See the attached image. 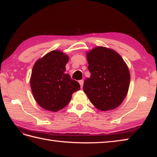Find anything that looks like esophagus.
Returning <instances> with one entry per match:
<instances>
[{
    "label": "esophagus",
    "instance_id": "1",
    "mask_svg": "<svg viewBox=\"0 0 157 157\" xmlns=\"http://www.w3.org/2000/svg\"><path fill=\"white\" fill-rule=\"evenodd\" d=\"M79 84H80V87H81V89H82V87H83L84 81H83V80H79Z\"/></svg>",
    "mask_w": 157,
    "mask_h": 157
}]
</instances>
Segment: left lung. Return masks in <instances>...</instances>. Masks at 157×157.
I'll return each instance as SVG.
<instances>
[{"label": "left lung", "instance_id": "8db88e82", "mask_svg": "<svg viewBox=\"0 0 157 157\" xmlns=\"http://www.w3.org/2000/svg\"><path fill=\"white\" fill-rule=\"evenodd\" d=\"M91 73L83 90L100 111H110L121 105L128 92L130 73L123 58L114 50L98 46L86 52Z\"/></svg>", "mask_w": 157, "mask_h": 157}]
</instances>
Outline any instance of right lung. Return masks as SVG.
I'll list each match as a JSON object with an SVG mask.
<instances>
[{"label":"right lung","mask_w":157,"mask_h":157,"mask_svg":"<svg viewBox=\"0 0 157 157\" xmlns=\"http://www.w3.org/2000/svg\"><path fill=\"white\" fill-rule=\"evenodd\" d=\"M69 57L52 50L36 61L30 77V87L36 102L44 109L56 112L64 108L72 94L80 89L78 82L66 72Z\"/></svg>","instance_id":"add662e5"}]
</instances>
